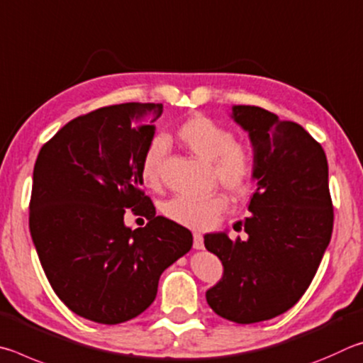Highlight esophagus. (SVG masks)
<instances>
[{
	"mask_svg": "<svg viewBox=\"0 0 363 363\" xmlns=\"http://www.w3.org/2000/svg\"><path fill=\"white\" fill-rule=\"evenodd\" d=\"M193 247L196 250L204 249V238H202L201 233H194L193 234Z\"/></svg>",
	"mask_w": 363,
	"mask_h": 363,
	"instance_id": "34e87169",
	"label": "esophagus"
}]
</instances>
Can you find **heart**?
Segmentation results:
<instances>
[{
  "label": "heart",
  "mask_w": 363,
  "mask_h": 363,
  "mask_svg": "<svg viewBox=\"0 0 363 363\" xmlns=\"http://www.w3.org/2000/svg\"><path fill=\"white\" fill-rule=\"evenodd\" d=\"M177 137L186 148L207 162H212L221 186L233 194H245L255 177V155L252 146L234 140V133L217 121L193 114L178 125ZM167 150L162 137H155L146 146L140 162V180L146 188H156L161 180V164ZM228 208L223 194L207 198L174 196L165 202L162 212L167 218L196 230H207L217 223Z\"/></svg>",
  "instance_id": "heart-1"
}]
</instances>
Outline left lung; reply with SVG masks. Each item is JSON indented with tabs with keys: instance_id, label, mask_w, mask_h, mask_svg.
Here are the masks:
<instances>
[{
	"instance_id": "8db88e82",
	"label": "left lung",
	"mask_w": 363,
	"mask_h": 363,
	"mask_svg": "<svg viewBox=\"0 0 363 363\" xmlns=\"http://www.w3.org/2000/svg\"><path fill=\"white\" fill-rule=\"evenodd\" d=\"M231 118L249 132L257 191L252 217L239 221L249 239L204 236L225 269L206 298L223 319L255 323L284 314L308 290L332 239L333 204L325 151L300 124L250 105H234Z\"/></svg>"
}]
</instances>
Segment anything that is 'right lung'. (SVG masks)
I'll use <instances>...</instances> for the list:
<instances>
[{
  "instance_id": "add662e5",
  "label": "right lung",
  "mask_w": 363,
  "mask_h": 363,
  "mask_svg": "<svg viewBox=\"0 0 363 363\" xmlns=\"http://www.w3.org/2000/svg\"><path fill=\"white\" fill-rule=\"evenodd\" d=\"M162 104L104 106L43 145L33 170L30 233L46 277L68 309L105 325L155 301L159 277L191 250L193 234L157 215L140 162ZM127 208L149 223L123 225Z\"/></svg>"
}]
</instances>
